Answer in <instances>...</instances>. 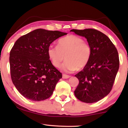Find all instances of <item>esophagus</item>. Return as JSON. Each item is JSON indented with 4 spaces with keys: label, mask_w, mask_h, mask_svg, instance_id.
Listing matches in <instances>:
<instances>
[{
    "label": "esophagus",
    "mask_w": 128,
    "mask_h": 128,
    "mask_svg": "<svg viewBox=\"0 0 128 128\" xmlns=\"http://www.w3.org/2000/svg\"><path fill=\"white\" fill-rule=\"evenodd\" d=\"M70 77V76H69V75H66V74H62V78H64V79H68Z\"/></svg>",
    "instance_id": "34e87169"
}]
</instances>
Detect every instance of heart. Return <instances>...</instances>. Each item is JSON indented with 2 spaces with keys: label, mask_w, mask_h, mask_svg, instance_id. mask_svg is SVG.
<instances>
[{
  "label": "heart",
  "mask_w": 128,
  "mask_h": 128,
  "mask_svg": "<svg viewBox=\"0 0 128 128\" xmlns=\"http://www.w3.org/2000/svg\"><path fill=\"white\" fill-rule=\"evenodd\" d=\"M47 54L52 64L59 68L62 62L61 69L66 73L75 70H81L88 64L92 55L90 45L79 36L69 35L60 39L58 46L50 45L47 49Z\"/></svg>",
  "instance_id": "obj_1"
}]
</instances>
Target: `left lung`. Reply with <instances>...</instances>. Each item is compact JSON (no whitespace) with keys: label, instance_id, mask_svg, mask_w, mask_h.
Returning a JSON list of instances; mask_svg holds the SVG:
<instances>
[{"label":"left lung","instance_id":"8db88e82","mask_svg":"<svg viewBox=\"0 0 128 128\" xmlns=\"http://www.w3.org/2000/svg\"><path fill=\"white\" fill-rule=\"evenodd\" d=\"M78 36L87 39L92 50L88 64L75 75L79 84L74 95L87 103L98 102L109 94L119 68L118 50L108 36L93 29H72Z\"/></svg>","mask_w":128,"mask_h":128}]
</instances>
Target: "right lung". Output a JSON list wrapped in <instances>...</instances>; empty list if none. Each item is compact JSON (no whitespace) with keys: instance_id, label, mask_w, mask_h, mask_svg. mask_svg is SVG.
<instances>
[{"instance_id":"add662e5","label":"right lung","mask_w":128,"mask_h":128,"mask_svg":"<svg viewBox=\"0 0 128 128\" xmlns=\"http://www.w3.org/2000/svg\"><path fill=\"white\" fill-rule=\"evenodd\" d=\"M66 34L38 29L15 42L10 52V75L14 85L25 98L41 101L52 94L62 74L52 64L47 49L54 40Z\"/></svg>"}]
</instances>
